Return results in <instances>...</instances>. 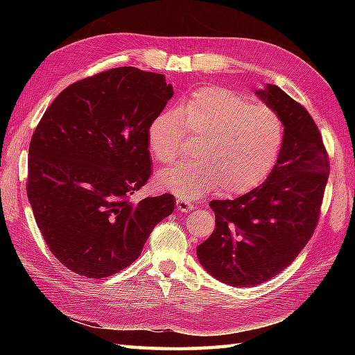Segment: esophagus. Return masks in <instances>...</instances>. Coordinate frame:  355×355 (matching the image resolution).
I'll list each match as a JSON object with an SVG mask.
<instances>
[{
    "label": "esophagus",
    "mask_w": 355,
    "mask_h": 355,
    "mask_svg": "<svg viewBox=\"0 0 355 355\" xmlns=\"http://www.w3.org/2000/svg\"><path fill=\"white\" fill-rule=\"evenodd\" d=\"M192 209H193V205L189 200H184V198L177 200V210H180V212H191Z\"/></svg>",
    "instance_id": "34e87169"
}]
</instances>
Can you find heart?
Here are the masks:
<instances>
[{"mask_svg":"<svg viewBox=\"0 0 355 355\" xmlns=\"http://www.w3.org/2000/svg\"><path fill=\"white\" fill-rule=\"evenodd\" d=\"M186 134L202 140L197 160L180 163L158 177L162 189L195 200L223 187L243 195L273 171L284 143V123L267 105L224 87H202L182 108L155 116L148 130L155 160L171 164L182 153Z\"/></svg>","mask_w":355,"mask_h":355,"instance_id":"b5f03b06","label":"heart"}]
</instances>
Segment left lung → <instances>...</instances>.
<instances>
[{
  "label": "left lung",
  "instance_id": "left-lung-1",
  "mask_svg": "<svg viewBox=\"0 0 355 355\" xmlns=\"http://www.w3.org/2000/svg\"><path fill=\"white\" fill-rule=\"evenodd\" d=\"M258 96L282 119L281 154L256 189L209 202L215 230L197 247L207 273L232 286L267 282L296 259L319 223L329 175V157L310 112L276 85Z\"/></svg>",
  "mask_w": 355,
  "mask_h": 355
}]
</instances>
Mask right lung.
Masks as SVG:
<instances>
[{"mask_svg":"<svg viewBox=\"0 0 355 355\" xmlns=\"http://www.w3.org/2000/svg\"><path fill=\"white\" fill-rule=\"evenodd\" d=\"M172 96L163 74L119 67L74 82L45 110L28 146L27 197L73 273H119L173 212L171 193L131 201L153 172L149 125Z\"/></svg>","mask_w":355,"mask_h":355,"instance_id":"1","label":"right lung"}]
</instances>
